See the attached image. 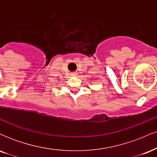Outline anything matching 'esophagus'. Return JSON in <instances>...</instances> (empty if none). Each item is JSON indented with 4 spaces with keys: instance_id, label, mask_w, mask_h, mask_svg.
I'll return each instance as SVG.
<instances>
[{
    "instance_id": "esophagus-1",
    "label": "esophagus",
    "mask_w": 157,
    "mask_h": 157,
    "mask_svg": "<svg viewBox=\"0 0 157 157\" xmlns=\"http://www.w3.org/2000/svg\"><path fill=\"white\" fill-rule=\"evenodd\" d=\"M71 75H72V76H76V75H77V73H76V72H73V73H71Z\"/></svg>"
}]
</instances>
